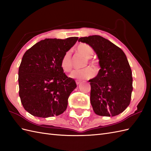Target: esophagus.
Returning <instances> with one entry per match:
<instances>
[{
  "mask_svg": "<svg viewBox=\"0 0 151 151\" xmlns=\"http://www.w3.org/2000/svg\"><path fill=\"white\" fill-rule=\"evenodd\" d=\"M76 84L78 85L79 84V83H81V81H79V80H76Z\"/></svg>",
  "mask_w": 151,
  "mask_h": 151,
  "instance_id": "1",
  "label": "esophagus"
}]
</instances>
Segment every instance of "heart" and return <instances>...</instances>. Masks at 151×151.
<instances>
[{"label": "heart", "instance_id": "obj_1", "mask_svg": "<svg viewBox=\"0 0 151 151\" xmlns=\"http://www.w3.org/2000/svg\"><path fill=\"white\" fill-rule=\"evenodd\" d=\"M76 50L79 54L82 55L86 59V61L83 64V67H86L88 65L92 67L95 71H97L98 64L95 61L91 59L93 55V50L91 46L85 44V43H81L78 46ZM60 65H61L63 71L65 72H69L71 71L73 66V61L71 52L70 51L66 52L65 54L63 55L61 59V62H60ZM93 76H94V72L89 67H86V68L81 70H73L70 75V78L78 79H90L93 78Z\"/></svg>", "mask_w": 151, "mask_h": 151}]
</instances>
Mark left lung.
Instances as JSON below:
<instances>
[{
    "instance_id": "8db88e82",
    "label": "left lung",
    "mask_w": 151,
    "mask_h": 151,
    "mask_svg": "<svg viewBox=\"0 0 151 151\" xmlns=\"http://www.w3.org/2000/svg\"><path fill=\"white\" fill-rule=\"evenodd\" d=\"M94 50L101 69L89 80L90 103L99 116H115L129 105L132 87V70L123 50L99 35L80 37Z\"/></svg>"
}]
</instances>
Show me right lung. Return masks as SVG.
<instances>
[{"mask_svg": "<svg viewBox=\"0 0 151 151\" xmlns=\"http://www.w3.org/2000/svg\"><path fill=\"white\" fill-rule=\"evenodd\" d=\"M78 40L77 37L45 39L23 55L19 68V94L23 107L32 115L48 118L66 110L77 85L64 73L60 62Z\"/></svg>", "mask_w": 151, "mask_h": 151, "instance_id": "obj_1", "label": "right lung"}]
</instances>
